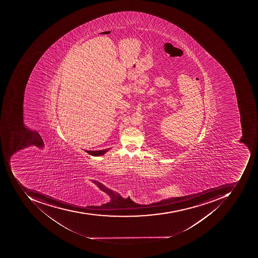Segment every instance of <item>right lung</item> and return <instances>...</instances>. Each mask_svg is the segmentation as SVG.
<instances>
[{"label":"right lung","instance_id":"1","mask_svg":"<svg viewBox=\"0 0 258 258\" xmlns=\"http://www.w3.org/2000/svg\"><path fill=\"white\" fill-rule=\"evenodd\" d=\"M109 149H106V150H96V151H91V150H85L88 154L90 155L95 156V157H98V156L103 155L105 154Z\"/></svg>","mask_w":258,"mask_h":258}]
</instances>
